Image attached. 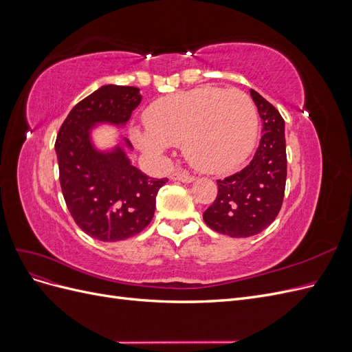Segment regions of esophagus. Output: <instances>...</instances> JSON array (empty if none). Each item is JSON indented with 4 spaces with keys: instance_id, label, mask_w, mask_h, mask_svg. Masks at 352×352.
I'll return each mask as SVG.
<instances>
[{
    "instance_id": "obj_1",
    "label": "esophagus",
    "mask_w": 352,
    "mask_h": 352,
    "mask_svg": "<svg viewBox=\"0 0 352 352\" xmlns=\"http://www.w3.org/2000/svg\"><path fill=\"white\" fill-rule=\"evenodd\" d=\"M170 177H172L173 180H179V182H185V184H190V182H194V180H195L194 176H190L189 173L184 172V170H175Z\"/></svg>"
}]
</instances>
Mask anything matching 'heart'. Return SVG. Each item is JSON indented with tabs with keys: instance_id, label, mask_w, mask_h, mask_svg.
<instances>
[{
	"instance_id": "heart-1",
	"label": "heart",
	"mask_w": 352,
	"mask_h": 352,
	"mask_svg": "<svg viewBox=\"0 0 352 352\" xmlns=\"http://www.w3.org/2000/svg\"><path fill=\"white\" fill-rule=\"evenodd\" d=\"M145 124L148 132L132 131L142 151L163 154L168 145H182L195 168L226 173L252 151L258 114L245 92L204 87L157 100L145 111Z\"/></svg>"
}]
</instances>
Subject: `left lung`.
Returning a JSON list of instances; mask_svg holds the SVG:
<instances>
[{"mask_svg":"<svg viewBox=\"0 0 352 352\" xmlns=\"http://www.w3.org/2000/svg\"><path fill=\"white\" fill-rule=\"evenodd\" d=\"M250 94L263 120L260 145L247 167L217 180V198L202 214L208 228L230 238L254 236L272 225L285 195V120L258 92Z\"/></svg>","mask_w":352,"mask_h":352,"instance_id":"8db88e82","label":"left lung"}]
</instances>
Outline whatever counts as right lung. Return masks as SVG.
I'll return each mask as SVG.
<instances>
[{"label": "right lung", "mask_w": 352, "mask_h": 352, "mask_svg": "<svg viewBox=\"0 0 352 352\" xmlns=\"http://www.w3.org/2000/svg\"><path fill=\"white\" fill-rule=\"evenodd\" d=\"M142 97L135 87L104 85L78 102L63 122L56 153L66 206L87 235L123 241L142 232L154 217L155 197L167 179H153L131 164V142L100 151L91 140L97 124L124 126Z\"/></svg>", "instance_id": "right-lung-1"}]
</instances>
